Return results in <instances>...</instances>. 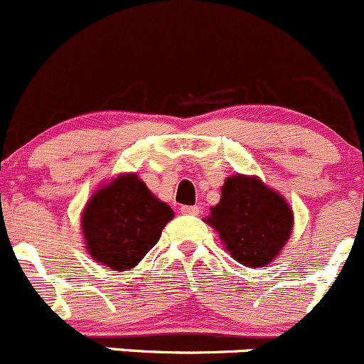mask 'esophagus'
Returning a JSON list of instances; mask_svg holds the SVG:
<instances>
[{
  "mask_svg": "<svg viewBox=\"0 0 364 364\" xmlns=\"http://www.w3.org/2000/svg\"><path fill=\"white\" fill-rule=\"evenodd\" d=\"M182 213H186V215H198L200 213V207H196V205H191V207H187V205H183V207L181 208Z\"/></svg>",
  "mask_w": 364,
  "mask_h": 364,
  "instance_id": "obj_1",
  "label": "esophagus"
}]
</instances>
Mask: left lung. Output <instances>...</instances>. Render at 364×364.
<instances>
[{
	"label": "left lung",
	"mask_w": 364,
	"mask_h": 364,
	"mask_svg": "<svg viewBox=\"0 0 364 364\" xmlns=\"http://www.w3.org/2000/svg\"><path fill=\"white\" fill-rule=\"evenodd\" d=\"M233 259L247 268L272 263L293 230V212L259 178L235 175L224 182L208 217Z\"/></svg>",
	"instance_id": "obj_1"
}]
</instances>
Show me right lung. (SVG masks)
Here are the masks:
<instances>
[{
	"label": "right lung",
	"instance_id": "right-lung-1",
	"mask_svg": "<svg viewBox=\"0 0 364 364\" xmlns=\"http://www.w3.org/2000/svg\"><path fill=\"white\" fill-rule=\"evenodd\" d=\"M173 210L136 175H121L96 191L82 217L87 250L115 272H126L156 245Z\"/></svg>",
	"mask_w": 364,
	"mask_h": 364
}]
</instances>
